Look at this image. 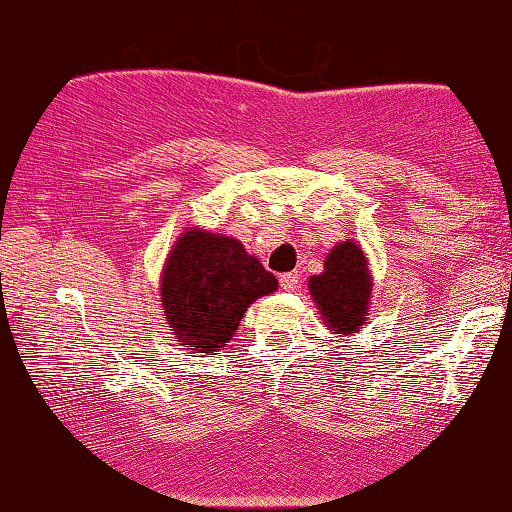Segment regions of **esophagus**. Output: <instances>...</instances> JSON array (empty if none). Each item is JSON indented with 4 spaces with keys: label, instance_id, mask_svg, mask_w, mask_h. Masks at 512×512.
<instances>
[{
    "label": "esophagus",
    "instance_id": "1",
    "mask_svg": "<svg viewBox=\"0 0 512 512\" xmlns=\"http://www.w3.org/2000/svg\"><path fill=\"white\" fill-rule=\"evenodd\" d=\"M280 287L285 289V291H294L298 287V275L296 273L280 275Z\"/></svg>",
    "mask_w": 512,
    "mask_h": 512
}]
</instances>
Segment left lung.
Masks as SVG:
<instances>
[{"mask_svg": "<svg viewBox=\"0 0 512 512\" xmlns=\"http://www.w3.org/2000/svg\"><path fill=\"white\" fill-rule=\"evenodd\" d=\"M371 275L358 243L346 239L330 250L321 275L310 278V296L319 307L326 328L335 335H351L367 323Z\"/></svg>", "mask_w": 512, "mask_h": 512, "instance_id": "8db88e82", "label": "left lung"}]
</instances>
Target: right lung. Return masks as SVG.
<instances>
[{
	"label": "right lung",
	"mask_w": 512,
	"mask_h": 512,
	"mask_svg": "<svg viewBox=\"0 0 512 512\" xmlns=\"http://www.w3.org/2000/svg\"><path fill=\"white\" fill-rule=\"evenodd\" d=\"M275 289V275L241 241L200 227L180 234L161 273V305L175 342L207 355L221 351L248 307Z\"/></svg>",
	"instance_id": "right-lung-1"
}]
</instances>
